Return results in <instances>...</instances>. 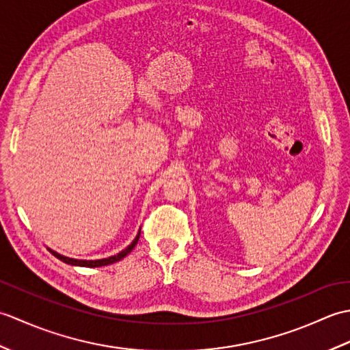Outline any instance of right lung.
Here are the masks:
<instances>
[{"mask_svg": "<svg viewBox=\"0 0 350 350\" xmlns=\"http://www.w3.org/2000/svg\"><path fill=\"white\" fill-rule=\"evenodd\" d=\"M139 233H141V228H139L138 234L135 236V239H133V241L131 242V245H128V247H126L124 250H122L120 252H118V254L107 257V258H99V260H79V258H72V257H66V256L58 254L57 251L51 250V248H48V250H49V252H52V254H54L58 260H62V262L68 263V265H72V266H84V267H100V266H107V265H111V263H116V262H118V260H122V258H124L126 256H128L129 252H131L133 248H135V245L138 243Z\"/></svg>", "mask_w": 350, "mask_h": 350, "instance_id": "obj_1", "label": "right lung"}]
</instances>
